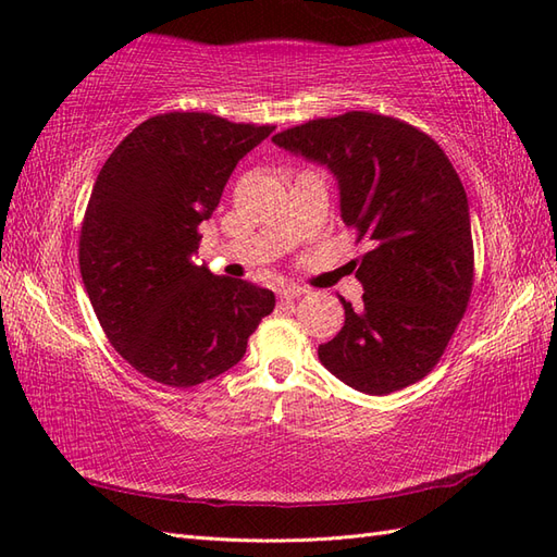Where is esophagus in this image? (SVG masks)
Here are the masks:
<instances>
[{
    "label": "esophagus",
    "mask_w": 557,
    "mask_h": 557,
    "mask_svg": "<svg viewBox=\"0 0 557 557\" xmlns=\"http://www.w3.org/2000/svg\"><path fill=\"white\" fill-rule=\"evenodd\" d=\"M277 294H280V299H299L301 294H306V289L304 287H297V285H287V287H282V289H277Z\"/></svg>",
    "instance_id": "obj_1"
}]
</instances>
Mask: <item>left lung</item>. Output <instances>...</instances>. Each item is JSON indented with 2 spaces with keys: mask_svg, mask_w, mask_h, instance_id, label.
<instances>
[{
  "mask_svg": "<svg viewBox=\"0 0 557 557\" xmlns=\"http://www.w3.org/2000/svg\"><path fill=\"white\" fill-rule=\"evenodd\" d=\"M321 162L339 184V210L369 251L354 260L363 309L318 347L342 383L389 395L441 361L474 287L467 191L435 140L395 116L347 112L272 136Z\"/></svg>",
  "mask_w": 557,
  "mask_h": 557,
  "instance_id": "1",
  "label": "left lung"
}]
</instances>
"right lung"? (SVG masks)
Here are the masks:
<instances>
[{"label":"right lung","mask_w":557,"mask_h":557,"mask_svg":"<svg viewBox=\"0 0 557 557\" xmlns=\"http://www.w3.org/2000/svg\"><path fill=\"white\" fill-rule=\"evenodd\" d=\"M272 128L168 112L102 164L81 224V277L112 347L150 381L194 387L230 371L275 309L270 289L194 263L200 222Z\"/></svg>","instance_id":"obj_1"}]
</instances>
